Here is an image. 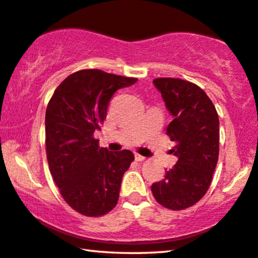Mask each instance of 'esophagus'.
Here are the masks:
<instances>
[{
  "label": "esophagus",
  "mask_w": 258,
  "mask_h": 258,
  "mask_svg": "<svg viewBox=\"0 0 258 258\" xmlns=\"http://www.w3.org/2000/svg\"><path fill=\"white\" fill-rule=\"evenodd\" d=\"M135 159H136L137 161H143V160H145V157H143L142 154H140V153H135Z\"/></svg>",
  "instance_id": "34e87169"
}]
</instances>
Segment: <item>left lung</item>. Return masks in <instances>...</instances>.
Segmentation results:
<instances>
[{"label": "left lung", "instance_id": "obj_1", "mask_svg": "<svg viewBox=\"0 0 258 258\" xmlns=\"http://www.w3.org/2000/svg\"><path fill=\"white\" fill-rule=\"evenodd\" d=\"M166 107L173 115L167 126L170 153L177 157L165 179L151 185L156 201L166 209L184 210L207 194L219 156V117L200 86L179 78H156Z\"/></svg>", "mask_w": 258, "mask_h": 258}]
</instances>
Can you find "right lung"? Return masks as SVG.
<instances>
[{"label":"right lung","instance_id":"add662e5","mask_svg":"<svg viewBox=\"0 0 258 258\" xmlns=\"http://www.w3.org/2000/svg\"><path fill=\"white\" fill-rule=\"evenodd\" d=\"M137 78L84 69L69 75L46 109V153L55 183L70 208L101 217L115 208L122 177L134 161L129 150L109 152L94 132L107 116L110 98Z\"/></svg>","mask_w":258,"mask_h":258}]
</instances>
